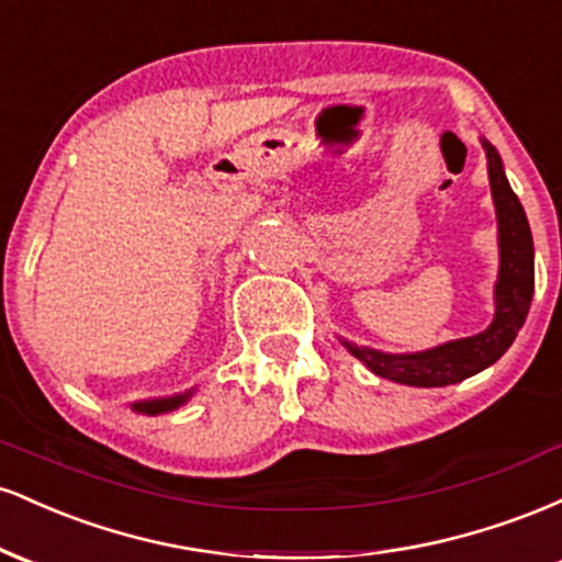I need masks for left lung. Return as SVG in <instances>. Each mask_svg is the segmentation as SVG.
Segmentation results:
<instances>
[{
    "label": "left lung",
    "instance_id": "left-lung-1",
    "mask_svg": "<svg viewBox=\"0 0 562 562\" xmlns=\"http://www.w3.org/2000/svg\"><path fill=\"white\" fill-rule=\"evenodd\" d=\"M488 164V184L496 211V243H499V274L494 285V319L486 330L468 338L447 340L425 351L389 353L340 338L351 357H357L378 378L415 389H441L479 375L513 346L515 335L528 317L533 299V237L524 205L507 182L505 164L488 139L481 137Z\"/></svg>",
    "mask_w": 562,
    "mask_h": 562
}]
</instances>
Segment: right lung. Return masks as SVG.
I'll list each match as a JSON object with an SVG mask.
<instances>
[{
	"label": "right lung",
	"mask_w": 562,
	"mask_h": 562,
	"mask_svg": "<svg viewBox=\"0 0 562 562\" xmlns=\"http://www.w3.org/2000/svg\"><path fill=\"white\" fill-rule=\"evenodd\" d=\"M198 391L190 389V391H182V393H173V396H158V398H142V402H132L128 406H132L137 415H147V417H156V415H164V412H173L179 409V406H184L187 402L192 398V393Z\"/></svg>",
	"instance_id": "obj_1"
}]
</instances>
